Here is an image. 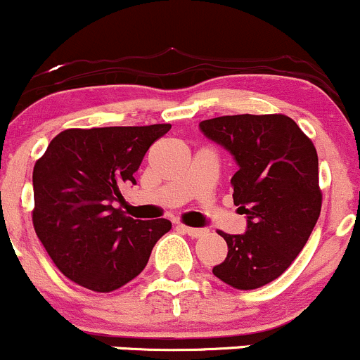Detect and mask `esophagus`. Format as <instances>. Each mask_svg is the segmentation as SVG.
I'll return each mask as SVG.
<instances>
[{"instance_id": "esophagus-1", "label": "esophagus", "mask_w": 360, "mask_h": 360, "mask_svg": "<svg viewBox=\"0 0 360 360\" xmlns=\"http://www.w3.org/2000/svg\"><path fill=\"white\" fill-rule=\"evenodd\" d=\"M180 231H184L185 234H188L191 237H201L202 234H205V229H194V227H187V225H179Z\"/></svg>"}]
</instances>
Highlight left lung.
<instances>
[{"mask_svg":"<svg viewBox=\"0 0 360 360\" xmlns=\"http://www.w3.org/2000/svg\"><path fill=\"white\" fill-rule=\"evenodd\" d=\"M199 129L234 158L232 198L246 214L244 234L218 232L229 253L213 274L237 290H257L295 262L316 227L322 205L317 150L283 114L213 117Z\"/></svg>","mask_w":360,"mask_h":360,"instance_id":"8db88e82","label":"left lung"}]
</instances>
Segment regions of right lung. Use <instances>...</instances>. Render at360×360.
<instances>
[{
	"label": "right lung",
	"instance_id": "obj_1",
	"mask_svg": "<svg viewBox=\"0 0 360 360\" xmlns=\"http://www.w3.org/2000/svg\"><path fill=\"white\" fill-rule=\"evenodd\" d=\"M172 124L65 129L32 172V224L57 269L79 286L109 292L135 279L169 220L143 221L114 207L149 147Z\"/></svg>",
	"mask_w": 360,
	"mask_h": 360
}]
</instances>
